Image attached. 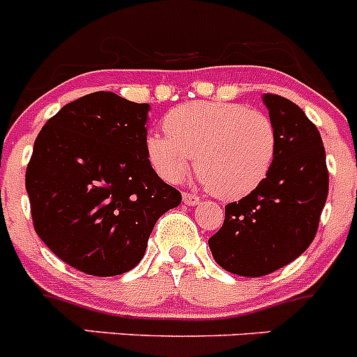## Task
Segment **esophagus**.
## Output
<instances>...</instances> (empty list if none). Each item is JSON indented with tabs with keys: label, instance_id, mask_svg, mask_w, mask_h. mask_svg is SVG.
Wrapping results in <instances>:
<instances>
[{
	"label": "esophagus",
	"instance_id": "1",
	"mask_svg": "<svg viewBox=\"0 0 357 357\" xmlns=\"http://www.w3.org/2000/svg\"><path fill=\"white\" fill-rule=\"evenodd\" d=\"M182 200H184L185 206H197L198 202H200V197H197L193 193H184L182 195Z\"/></svg>",
	"mask_w": 357,
	"mask_h": 357
}]
</instances>
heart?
I'll return each instance as SVG.
<instances>
[{
    "instance_id": "heart-1",
    "label": "heart",
    "mask_w": 357,
    "mask_h": 357,
    "mask_svg": "<svg viewBox=\"0 0 357 357\" xmlns=\"http://www.w3.org/2000/svg\"><path fill=\"white\" fill-rule=\"evenodd\" d=\"M164 130L146 139V157L157 175L178 182L195 160L200 181L223 200L254 191L275 157L272 119L243 103H185L166 114Z\"/></svg>"
}]
</instances>
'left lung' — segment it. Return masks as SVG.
<instances>
[{"label": "left lung", "mask_w": 357, "mask_h": 357, "mask_svg": "<svg viewBox=\"0 0 357 357\" xmlns=\"http://www.w3.org/2000/svg\"><path fill=\"white\" fill-rule=\"evenodd\" d=\"M275 127V157L250 195L225 206L222 229L209 239L223 270L263 277L295 261L317 236L329 193L326 148L314 123L288 98L264 94Z\"/></svg>", "instance_id": "left-lung-1"}]
</instances>
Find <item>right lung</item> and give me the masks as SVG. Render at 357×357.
Segmentation results:
<instances>
[{"label":"right lung","instance_id":"1","mask_svg":"<svg viewBox=\"0 0 357 357\" xmlns=\"http://www.w3.org/2000/svg\"><path fill=\"white\" fill-rule=\"evenodd\" d=\"M148 110L109 91L85 94L50 118L33 143L26 168L33 229L87 275L132 270L157 220L182 200L146 157Z\"/></svg>","mask_w":357,"mask_h":357}]
</instances>
